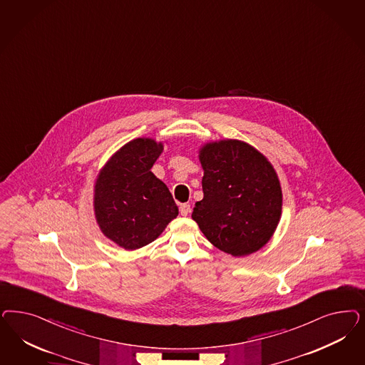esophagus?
Masks as SVG:
<instances>
[{"label": "esophagus", "mask_w": 365, "mask_h": 365, "mask_svg": "<svg viewBox=\"0 0 365 365\" xmlns=\"http://www.w3.org/2000/svg\"><path fill=\"white\" fill-rule=\"evenodd\" d=\"M189 212H190V205L189 204H181L180 205V213L182 216H188Z\"/></svg>", "instance_id": "obj_1"}]
</instances>
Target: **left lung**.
I'll return each mask as SVG.
<instances>
[{
	"label": "left lung",
	"mask_w": 365,
	"mask_h": 365,
	"mask_svg": "<svg viewBox=\"0 0 365 365\" xmlns=\"http://www.w3.org/2000/svg\"><path fill=\"white\" fill-rule=\"evenodd\" d=\"M202 200L192 219L215 247L246 257L263 247L282 213V190L272 165L237 140L208 142L199 152Z\"/></svg>",
	"instance_id": "1"
}]
</instances>
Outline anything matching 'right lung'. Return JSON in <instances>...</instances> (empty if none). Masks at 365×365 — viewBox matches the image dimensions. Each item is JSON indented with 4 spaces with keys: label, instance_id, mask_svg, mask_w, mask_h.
Instances as JSON below:
<instances>
[{
    "label": "right lung",
    "instance_id": "obj_1",
    "mask_svg": "<svg viewBox=\"0 0 365 365\" xmlns=\"http://www.w3.org/2000/svg\"><path fill=\"white\" fill-rule=\"evenodd\" d=\"M163 150V142L133 140L98 175L95 217L101 231L119 247L137 250L152 243L178 215L172 193L150 172Z\"/></svg>",
    "mask_w": 365,
    "mask_h": 365
}]
</instances>
